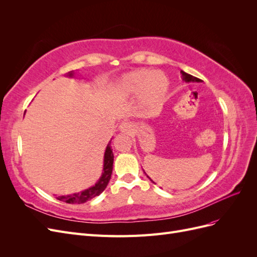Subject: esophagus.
Wrapping results in <instances>:
<instances>
[{
    "instance_id": "esophagus-1",
    "label": "esophagus",
    "mask_w": 257,
    "mask_h": 257,
    "mask_svg": "<svg viewBox=\"0 0 257 257\" xmlns=\"http://www.w3.org/2000/svg\"><path fill=\"white\" fill-rule=\"evenodd\" d=\"M120 131L124 134H131L134 131V125L128 121H123L120 124Z\"/></svg>"
}]
</instances>
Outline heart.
Masks as SVG:
<instances>
[{
    "label": "heart",
    "mask_w": 257,
    "mask_h": 257,
    "mask_svg": "<svg viewBox=\"0 0 257 257\" xmlns=\"http://www.w3.org/2000/svg\"><path fill=\"white\" fill-rule=\"evenodd\" d=\"M169 91L167 77L161 72L137 69L122 77L118 93L122 96L139 94L141 104L148 113L161 110L166 102Z\"/></svg>",
    "instance_id": "obj_1"
}]
</instances>
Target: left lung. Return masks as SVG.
<instances>
[{"instance_id": "8db88e82", "label": "left lung", "mask_w": 257, "mask_h": 257, "mask_svg": "<svg viewBox=\"0 0 257 257\" xmlns=\"http://www.w3.org/2000/svg\"><path fill=\"white\" fill-rule=\"evenodd\" d=\"M181 74H182V78H183V80L185 81V82H200L201 80L199 79V78H196V77H194V76H192V75H190V74H188V73H185V72H181ZM149 178V177H148ZM150 179V178H149ZM151 180V179H150ZM152 181V180H151ZM153 182V181H152ZM154 183V182H153Z\"/></svg>"}]
</instances>
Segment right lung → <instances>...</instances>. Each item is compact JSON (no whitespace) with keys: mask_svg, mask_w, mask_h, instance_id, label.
Instances as JSON below:
<instances>
[{"mask_svg":"<svg viewBox=\"0 0 257 257\" xmlns=\"http://www.w3.org/2000/svg\"><path fill=\"white\" fill-rule=\"evenodd\" d=\"M68 76L72 77L73 73L72 72L68 73ZM112 165H113V153L109 143L107 145L105 154H104L103 173L99 178V180L95 183V185H93L91 188L84 190L80 193L73 194V195L58 196L57 199L64 201V203H67V204H83L85 201L94 198L95 196H98L99 194L106 189L108 182L110 180L111 174H112Z\"/></svg>","mask_w":257,"mask_h":257,"instance_id":"obj_1","label":"right lung"}]
</instances>
